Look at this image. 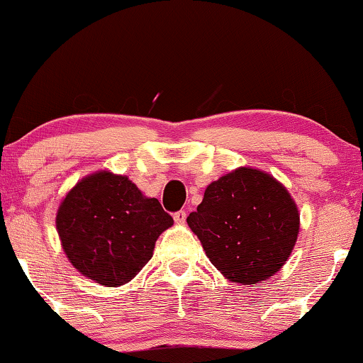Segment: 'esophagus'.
Here are the masks:
<instances>
[{
	"instance_id": "1",
	"label": "esophagus",
	"mask_w": 363,
	"mask_h": 363,
	"mask_svg": "<svg viewBox=\"0 0 363 363\" xmlns=\"http://www.w3.org/2000/svg\"><path fill=\"white\" fill-rule=\"evenodd\" d=\"M173 220H175L177 225H183V223L186 221V211L180 210V211L173 213Z\"/></svg>"
}]
</instances>
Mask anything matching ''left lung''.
Wrapping results in <instances>:
<instances>
[{
	"instance_id": "1",
	"label": "left lung",
	"mask_w": 363,
	"mask_h": 363,
	"mask_svg": "<svg viewBox=\"0 0 363 363\" xmlns=\"http://www.w3.org/2000/svg\"><path fill=\"white\" fill-rule=\"evenodd\" d=\"M186 223L211 264L247 286L276 274L299 235V211L286 186L250 167L210 183Z\"/></svg>"
}]
</instances>
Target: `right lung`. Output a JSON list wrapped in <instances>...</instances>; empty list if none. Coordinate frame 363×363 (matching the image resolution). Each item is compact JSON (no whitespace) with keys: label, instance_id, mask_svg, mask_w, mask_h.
Wrapping results in <instances>:
<instances>
[{"label":"right lung","instance_id":"right-lung-1","mask_svg":"<svg viewBox=\"0 0 363 363\" xmlns=\"http://www.w3.org/2000/svg\"><path fill=\"white\" fill-rule=\"evenodd\" d=\"M173 225L157 198L112 172L82 178L56 215L62 250L71 264L107 287L127 284L150 261L155 241Z\"/></svg>","mask_w":363,"mask_h":363}]
</instances>
